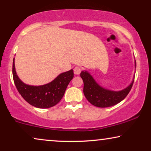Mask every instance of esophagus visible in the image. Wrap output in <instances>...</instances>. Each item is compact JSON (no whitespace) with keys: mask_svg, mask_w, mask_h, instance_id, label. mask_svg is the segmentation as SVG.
Here are the masks:
<instances>
[{"mask_svg":"<svg viewBox=\"0 0 151 151\" xmlns=\"http://www.w3.org/2000/svg\"><path fill=\"white\" fill-rule=\"evenodd\" d=\"M81 70H82V68L79 67V66H77V67H76L73 69L74 73H75L76 75H79L80 72H81Z\"/></svg>","mask_w":151,"mask_h":151,"instance_id":"1","label":"esophagus"}]
</instances>
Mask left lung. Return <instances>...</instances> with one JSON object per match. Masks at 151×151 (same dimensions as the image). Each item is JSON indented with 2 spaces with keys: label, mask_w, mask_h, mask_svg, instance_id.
<instances>
[{
  "label": "left lung",
  "mask_w": 151,
  "mask_h": 151,
  "mask_svg": "<svg viewBox=\"0 0 151 151\" xmlns=\"http://www.w3.org/2000/svg\"><path fill=\"white\" fill-rule=\"evenodd\" d=\"M80 77L84 82V96L91 104L100 108L114 106L122 101L129 94L134 82L133 80L127 88L120 91H112L98 85L86 71H82Z\"/></svg>",
  "instance_id": "8db88e82"
}]
</instances>
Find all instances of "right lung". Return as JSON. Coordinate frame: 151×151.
<instances>
[{
	"mask_svg": "<svg viewBox=\"0 0 151 151\" xmlns=\"http://www.w3.org/2000/svg\"><path fill=\"white\" fill-rule=\"evenodd\" d=\"M13 79L16 87L29 104L37 108H50L57 104L65 94L68 84L73 78V70L65 72L50 83L42 86H30L23 83L16 73L14 59L12 67Z\"/></svg>",
	"mask_w": 151,
	"mask_h": 151,
	"instance_id": "1",
	"label": "right lung"
}]
</instances>
